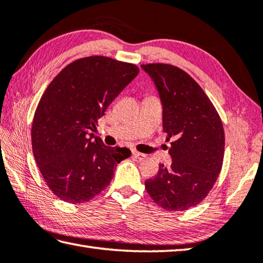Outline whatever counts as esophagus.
<instances>
[{
	"label": "esophagus",
	"instance_id": "esophagus-1",
	"mask_svg": "<svg viewBox=\"0 0 263 263\" xmlns=\"http://www.w3.org/2000/svg\"><path fill=\"white\" fill-rule=\"evenodd\" d=\"M133 157L136 158V159H140V160L145 159V158H146V156L144 155V153H141V152L135 151V150H133Z\"/></svg>",
	"mask_w": 263,
	"mask_h": 263
}]
</instances>
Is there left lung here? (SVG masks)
<instances>
[{
  "instance_id": "1",
  "label": "left lung",
  "mask_w": 263,
  "mask_h": 263,
  "mask_svg": "<svg viewBox=\"0 0 263 263\" xmlns=\"http://www.w3.org/2000/svg\"><path fill=\"white\" fill-rule=\"evenodd\" d=\"M159 91L162 128L171 142V167L160 163L145 181L157 205L170 212L192 209L205 199L219 177L224 157V130L213 103L193 79L170 64L142 65Z\"/></svg>"
}]
</instances>
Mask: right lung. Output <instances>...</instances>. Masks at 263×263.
Returning <instances> with one entry per match:
<instances>
[{"instance_id":"1","label":"right lung","mask_w":263,"mask_h":263,"mask_svg":"<svg viewBox=\"0 0 263 263\" xmlns=\"http://www.w3.org/2000/svg\"><path fill=\"white\" fill-rule=\"evenodd\" d=\"M138 72L130 63L85 57L64 67L43 92L32 125L33 155L49 189L62 200L92 199L110 184L118 163L130 157L127 147L92 141L91 132Z\"/></svg>"}]
</instances>
